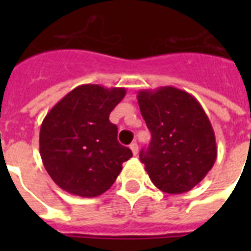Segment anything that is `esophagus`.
<instances>
[{"label":"esophagus","mask_w":251,"mask_h":251,"mask_svg":"<svg viewBox=\"0 0 251 251\" xmlns=\"http://www.w3.org/2000/svg\"><path fill=\"white\" fill-rule=\"evenodd\" d=\"M130 150H131L133 155H137V153H138V145L135 143V142H133V143L130 145Z\"/></svg>","instance_id":"34e87169"}]
</instances>
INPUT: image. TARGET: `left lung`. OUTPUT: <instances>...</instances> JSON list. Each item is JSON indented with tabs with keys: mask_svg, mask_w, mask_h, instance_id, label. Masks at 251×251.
I'll return each mask as SVG.
<instances>
[{
	"mask_svg": "<svg viewBox=\"0 0 251 251\" xmlns=\"http://www.w3.org/2000/svg\"><path fill=\"white\" fill-rule=\"evenodd\" d=\"M138 104L151 131L141 161L157 189L168 194L191 190L214 167L218 149L211 122L197 99L176 87L138 92Z\"/></svg>",
	"mask_w": 251,
	"mask_h": 251,
	"instance_id": "left-lung-1",
	"label": "left lung"
}]
</instances>
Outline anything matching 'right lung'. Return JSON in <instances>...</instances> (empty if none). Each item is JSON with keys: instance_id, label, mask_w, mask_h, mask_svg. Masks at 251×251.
<instances>
[{"instance_id": "1", "label": "right lung", "mask_w": 251, "mask_h": 251, "mask_svg": "<svg viewBox=\"0 0 251 251\" xmlns=\"http://www.w3.org/2000/svg\"><path fill=\"white\" fill-rule=\"evenodd\" d=\"M126 90L82 84L61 99L43 120L40 156L50 178L70 194L92 198L105 193L133 156L117 141L110 112Z\"/></svg>"}]
</instances>
